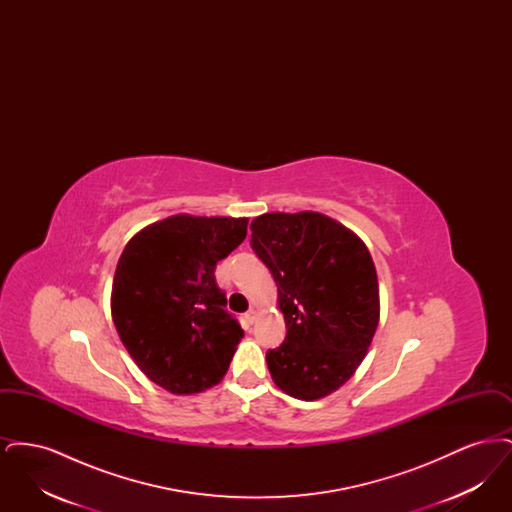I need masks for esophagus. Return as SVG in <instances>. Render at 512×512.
Wrapping results in <instances>:
<instances>
[{"label":"esophagus","mask_w":512,"mask_h":512,"mask_svg":"<svg viewBox=\"0 0 512 512\" xmlns=\"http://www.w3.org/2000/svg\"><path fill=\"white\" fill-rule=\"evenodd\" d=\"M245 320H247L249 324H253V322L257 320V309H253V307H251V309L245 313Z\"/></svg>","instance_id":"esophagus-1"}]
</instances>
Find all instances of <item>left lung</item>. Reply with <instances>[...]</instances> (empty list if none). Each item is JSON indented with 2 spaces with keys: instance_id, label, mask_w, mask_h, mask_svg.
<instances>
[{
  "instance_id": "8db88e82",
  "label": "left lung",
  "mask_w": 512,
  "mask_h": 512,
  "mask_svg": "<svg viewBox=\"0 0 512 512\" xmlns=\"http://www.w3.org/2000/svg\"><path fill=\"white\" fill-rule=\"evenodd\" d=\"M251 247L272 272L286 338L268 349L274 384L315 401L363 363L380 320L378 276L363 240L313 211L251 222Z\"/></svg>"
}]
</instances>
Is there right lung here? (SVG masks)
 <instances>
[{"instance_id": "obj_1", "label": "right lung", "mask_w": 512, "mask_h": 512, "mask_svg": "<svg viewBox=\"0 0 512 512\" xmlns=\"http://www.w3.org/2000/svg\"><path fill=\"white\" fill-rule=\"evenodd\" d=\"M247 234V219L174 215L140 230L122 251L111 315L151 382L176 395L217 386L244 338L215 268Z\"/></svg>"}]
</instances>
